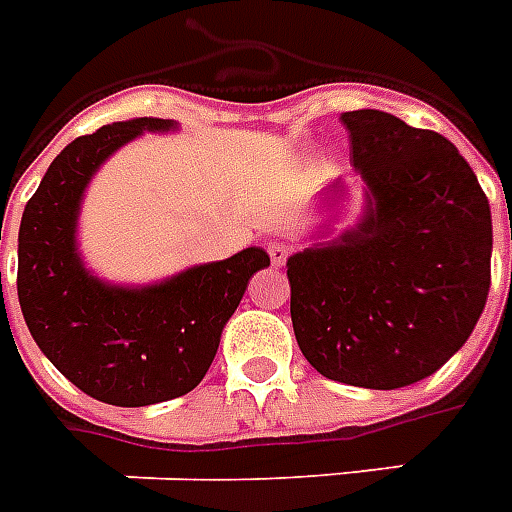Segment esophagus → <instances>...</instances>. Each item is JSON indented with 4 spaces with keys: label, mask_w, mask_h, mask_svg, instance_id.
Listing matches in <instances>:
<instances>
[{
    "label": "esophagus",
    "mask_w": 512,
    "mask_h": 512,
    "mask_svg": "<svg viewBox=\"0 0 512 512\" xmlns=\"http://www.w3.org/2000/svg\"><path fill=\"white\" fill-rule=\"evenodd\" d=\"M268 257H271L274 266H285V260L290 257V246L282 244V241H274V244H268Z\"/></svg>",
    "instance_id": "obj_1"
}]
</instances>
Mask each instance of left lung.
Masks as SVG:
<instances>
[{
    "label": "left lung",
    "mask_w": 512,
    "mask_h": 512,
    "mask_svg": "<svg viewBox=\"0 0 512 512\" xmlns=\"http://www.w3.org/2000/svg\"><path fill=\"white\" fill-rule=\"evenodd\" d=\"M366 184L361 222L287 257L290 317L304 358L328 380L393 391L456 355L491 285V208L478 176L439 132L382 111L342 113ZM347 187L333 181L328 200Z\"/></svg>",
    "instance_id": "1"
}]
</instances>
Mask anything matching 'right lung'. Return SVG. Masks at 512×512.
Returning a JSON list of instances; mask_svg holds the SVG:
<instances>
[{"instance_id":"obj_1","label":"right lung","mask_w":512,"mask_h":512,"mask_svg":"<svg viewBox=\"0 0 512 512\" xmlns=\"http://www.w3.org/2000/svg\"><path fill=\"white\" fill-rule=\"evenodd\" d=\"M168 130L176 121L143 116L75 138L51 162L18 230V301L32 339L75 388L116 407L192 391L252 274L271 266L266 249L249 246L143 287L108 285L83 266L75 233L92 176L140 132Z\"/></svg>"}]
</instances>
